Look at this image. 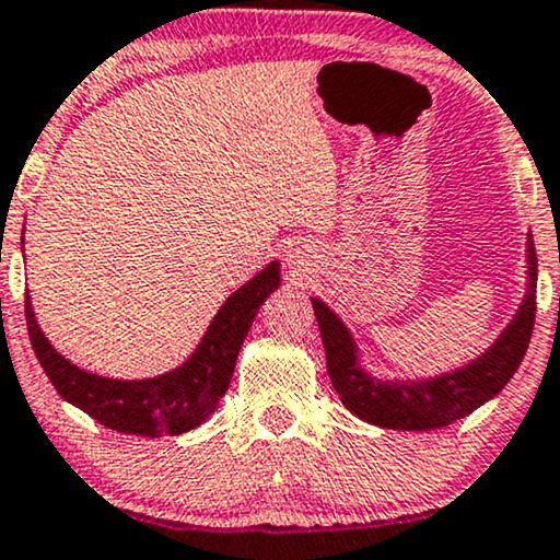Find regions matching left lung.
Returning <instances> with one entry per match:
<instances>
[{"mask_svg":"<svg viewBox=\"0 0 560 560\" xmlns=\"http://www.w3.org/2000/svg\"><path fill=\"white\" fill-rule=\"evenodd\" d=\"M537 254L527 236V295L499 339L468 365L424 381H377L360 365L358 345L334 311L311 298L322 329L326 370L342 404L362 422L383 430L427 432L468 417L502 390L525 358L535 324Z\"/></svg>","mask_w":560,"mask_h":560,"instance_id":"left-lung-1","label":"left lung"}]
</instances>
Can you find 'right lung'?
Masks as SVG:
<instances>
[{
  "label": "right lung",
  "mask_w": 560,
  "mask_h": 560,
  "mask_svg": "<svg viewBox=\"0 0 560 560\" xmlns=\"http://www.w3.org/2000/svg\"><path fill=\"white\" fill-rule=\"evenodd\" d=\"M280 285V265L270 262L262 272L226 298L210 322L198 350L183 365L147 381H115L86 373L54 350L35 322L31 295L25 293V318L31 345L54 388L90 413L94 422L122 434L162 438L200 427L226 394L234 375L238 350L252 329L265 298Z\"/></svg>",
  "instance_id": "obj_1"
}]
</instances>
